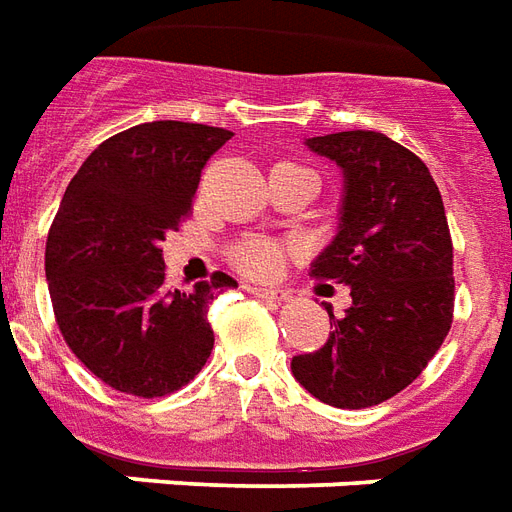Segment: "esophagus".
<instances>
[{
  "label": "esophagus",
  "mask_w": 512,
  "mask_h": 512,
  "mask_svg": "<svg viewBox=\"0 0 512 512\" xmlns=\"http://www.w3.org/2000/svg\"><path fill=\"white\" fill-rule=\"evenodd\" d=\"M244 290L249 295H255V298H266V301H279V298H285V293H279V290H268V287L246 285Z\"/></svg>",
  "instance_id": "34e87169"
}]
</instances>
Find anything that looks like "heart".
<instances>
[{"instance_id":"1","label":"heart","mask_w":512,"mask_h":512,"mask_svg":"<svg viewBox=\"0 0 512 512\" xmlns=\"http://www.w3.org/2000/svg\"><path fill=\"white\" fill-rule=\"evenodd\" d=\"M293 249L282 241L263 236H249L244 241H238L230 249V263L246 276H255V279H271L279 274V268L285 266L287 255Z\"/></svg>"}]
</instances>
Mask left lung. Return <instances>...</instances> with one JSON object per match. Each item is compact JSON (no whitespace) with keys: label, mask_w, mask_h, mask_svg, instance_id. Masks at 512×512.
<instances>
[{"label":"left lung","mask_w":512,"mask_h":512,"mask_svg":"<svg viewBox=\"0 0 512 512\" xmlns=\"http://www.w3.org/2000/svg\"><path fill=\"white\" fill-rule=\"evenodd\" d=\"M306 146L344 173L339 233L312 263L320 282L350 287L331 336L295 355V380L339 410L404 391L453 323V244L437 184L410 149L372 130L333 132Z\"/></svg>","instance_id":"1"}]
</instances>
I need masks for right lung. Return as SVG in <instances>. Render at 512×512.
<instances>
[{
    "mask_svg": "<svg viewBox=\"0 0 512 512\" xmlns=\"http://www.w3.org/2000/svg\"><path fill=\"white\" fill-rule=\"evenodd\" d=\"M233 132L149 121L86 157L48 230L45 279L75 358L113 391L157 399L184 388L214 350L208 304L236 287L217 274L165 285L162 241L192 208L200 170Z\"/></svg>",
    "mask_w": 512,
    "mask_h": 512,
    "instance_id": "obj_1",
    "label": "right lung"
}]
</instances>
